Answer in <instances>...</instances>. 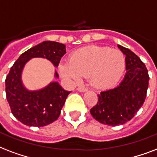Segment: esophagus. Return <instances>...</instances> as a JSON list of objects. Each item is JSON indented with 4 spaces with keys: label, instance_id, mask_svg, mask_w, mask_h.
Masks as SVG:
<instances>
[{
    "label": "esophagus",
    "instance_id": "34e87169",
    "mask_svg": "<svg viewBox=\"0 0 157 157\" xmlns=\"http://www.w3.org/2000/svg\"><path fill=\"white\" fill-rule=\"evenodd\" d=\"M77 90L78 91V92H86V91H87V88L84 87H78L77 88Z\"/></svg>",
    "mask_w": 157,
    "mask_h": 157
}]
</instances>
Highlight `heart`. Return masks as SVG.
Segmentation results:
<instances>
[{
	"instance_id": "heart-1",
	"label": "heart",
	"mask_w": 157,
	"mask_h": 157,
	"mask_svg": "<svg viewBox=\"0 0 157 157\" xmlns=\"http://www.w3.org/2000/svg\"><path fill=\"white\" fill-rule=\"evenodd\" d=\"M125 65V57L120 51L90 45L73 52L70 61L59 62L58 70L70 82H78L82 76H88L94 87L107 88L122 77Z\"/></svg>"
}]
</instances>
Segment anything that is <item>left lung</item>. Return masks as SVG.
<instances>
[{"label": "left lung", "mask_w": 157, "mask_h": 157, "mask_svg": "<svg viewBox=\"0 0 157 157\" xmlns=\"http://www.w3.org/2000/svg\"><path fill=\"white\" fill-rule=\"evenodd\" d=\"M125 55L126 70L120 85L98 95V102L90 110L96 120L104 124H124L134 116L145 101L149 75L144 63L130 50L118 45Z\"/></svg>", "instance_id": "obj_1"}]
</instances>
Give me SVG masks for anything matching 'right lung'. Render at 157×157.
Returning <instances> with one entry per match:
<instances>
[{"instance_id": "obj_1", "label": "right lung", "mask_w": 157, "mask_h": 157, "mask_svg": "<svg viewBox=\"0 0 157 157\" xmlns=\"http://www.w3.org/2000/svg\"><path fill=\"white\" fill-rule=\"evenodd\" d=\"M65 53V45L45 41L24 52L10 68L6 78V98L12 114L24 124L43 127L54 122L59 118L60 110L70 93L57 82H50L42 89L28 90L21 78L24 65L30 59L41 57L49 59L55 67H57ZM55 77H59L56 71Z\"/></svg>"}]
</instances>
